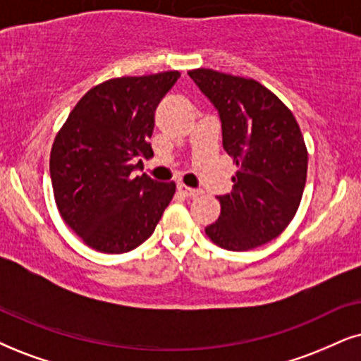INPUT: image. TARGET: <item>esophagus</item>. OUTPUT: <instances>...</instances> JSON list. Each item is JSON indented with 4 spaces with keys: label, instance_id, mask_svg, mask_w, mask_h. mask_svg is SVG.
<instances>
[{
    "label": "esophagus",
    "instance_id": "obj_1",
    "mask_svg": "<svg viewBox=\"0 0 361 361\" xmlns=\"http://www.w3.org/2000/svg\"><path fill=\"white\" fill-rule=\"evenodd\" d=\"M176 188H178V191H180L181 195L186 196V198H196V196H198L200 193H202V191H200V190L188 188V186H185L183 183H178Z\"/></svg>",
    "mask_w": 361,
    "mask_h": 361
}]
</instances>
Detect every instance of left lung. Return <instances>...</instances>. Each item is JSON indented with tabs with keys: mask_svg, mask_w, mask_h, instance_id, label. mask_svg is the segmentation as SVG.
<instances>
[{
	"mask_svg": "<svg viewBox=\"0 0 361 361\" xmlns=\"http://www.w3.org/2000/svg\"><path fill=\"white\" fill-rule=\"evenodd\" d=\"M221 121L223 148L240 166L221 214L204 228L213 243L246 252L290 225L302 202L308 154L288 108L258 81L213 70L188 71Z\"/></svg>",
	"mask_w": 361,
	"mask_h": 361,
	"instance_id": "obj_1",
	"label": "left lung"
}]
</instances>
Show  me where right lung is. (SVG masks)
Returning a JSON list of instances; mask_svg holds the SVG:
<instances>
[{"label": "right lung", "mask_w": 361, "mask_h": 361, "mask_svg": "<svg viewBox=\"0 0 361 361\" xmlns=\"http://www.w3.org/2000/svg\"><path fill=\"white\" fill-rule=\"evenodd\" d=\"M178 78L163 71L104 81L80 99L54 140L49 176L59 214L97 252L140 246L175 195V183L133 171L136 159L153 154L154 109Z\"/></svg>", "instance_id": "right-lung-1"}]
</instances>
